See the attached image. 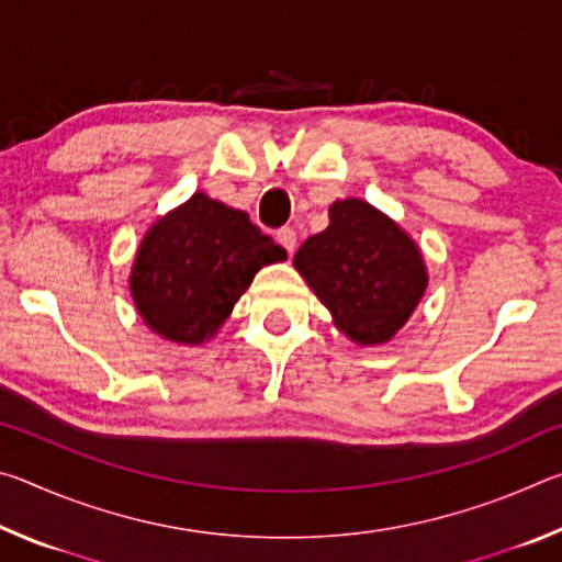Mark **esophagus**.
<instances>
[{
  "mask_svg": "<svg viewBox=\"0 0 562 562\" xmlns=\"http://www.w3.org/2000/svg\"><path fill=\"white\" fill-rule=\"evenodd\" d=\"M278 243L292 255L294 247H297V233H294L292 227H280V231H278Z\"/></svg>",
  "mask_w": 562,
  "mask_h": 562,
  "instance_id": "1",
  "label": "esophagus"
}]
</instances>
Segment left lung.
Listing matches in <instances>:
<instances>
[{"instance_id": "obj_1", "label": "left lung", "mask_w": 562, "mask_h": 562, "mask_svg": "<svg viewBox=\"0 0 562 562\" xmlns=\"http://www.w3.org/2000/svg\"><path fill=\"white\" fill-rule=\"evenodd\" d=\"M329 227L304 240L294 268L337 327L359 345H382L404 325L426 290L418 247L364 201L329 207Z\"/></svg>"}]
</instances>
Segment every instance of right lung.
<instances>
[{
	"instance_id": "obj_1",
	"label": "right lung",
	"mask_w": 562,
	"mask_h": 562,
	"mask_svg": "<svg viewBox=\"0 0 562 562\" xmlns=\"http://www.w3.org/2000/svg\"><path fill=\"white\" fill-rule=\"evenodd\" d=\"M278 260L284 250L247 213L195 193L144 237L131 292L160 337L201 345L231 315L255 272Z\"/></svg>"
}]
</instances>
